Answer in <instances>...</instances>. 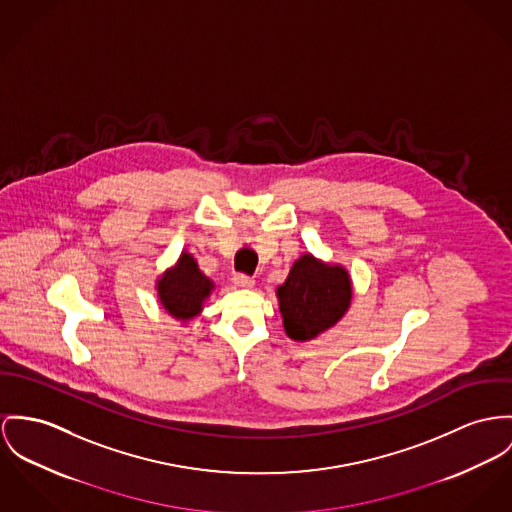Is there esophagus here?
Here are the masks:
<instances>
[{
  "mask_svg": "<svg viewBox=\"0 0 512 512\" xmlns=\"http://www.w3.org/2000/svg\"><path fill=\"white\" fill-rule=\"evenodd\" d=\"M234 284L236 286H239V288H251L253 284H255V280L251 278L249 275H243V273H237L236 276H234Z\"/></svg>",
  "mask_w": 512,
  "mask_h": 512,
  "instance_id": "esophagus-1",
  "label": "esophagus"
}]
</instances>
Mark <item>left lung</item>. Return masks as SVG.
Instances as JSON below:
<instances>
[{"label":"left lung","instance_id":"obj_1","mask_svg":"<svg viewBox=\"0 0 512 512\" xmlns=\"http://www.w3.org/2000/svg\"><path fill=\"white\" fill-rule=\"evenodd\" d=\"M284 329L290 339L308 341L333 327L351 304V280L345 269L300 257L276 290Z\"/></svg>","mask_w":512,"mask_h":512}]
</instances>
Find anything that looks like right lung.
Returning a JSON list of instances; mask_svg holds the SVG:
<instances>
[{
	"label": "right lung",
	"mask_w": 512,
	"mask_h": 512,
	"mask_svg": "<svg viewBox=\"0 0 512 512\" xmlns=\"http://www.w3.org/2000/svg\"><path fill=\"white\" fill-rule=\"evenodd\" d=\"M212 282L198 271L197 261L183 253L177 267L159 280V300L163 308L179 319H189L202 310Z\"/></svg>",
	"instance_id": "1"
}]
</instances>
